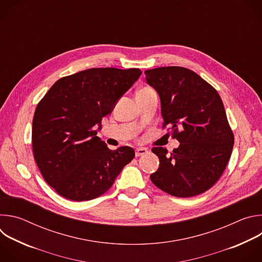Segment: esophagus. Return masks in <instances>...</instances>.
<instances>
[{
    "label": "esophagus",
    "instance_id": "34e87169",
    "mask_svg": "<svg viewBox=\"0 0 262 262\" xmlns=\"http://www.w3.org/2000/svg\"><path fill=\"white\" fill-rule=\"evenodd\" d=\"M146 154H148V150H147L146 148H137L136 150H135V155H136L137 158L138 157H142V156H144Z\"/></svg>",
    "mask_w": 262,
    "mask_h": 262
}]
</instances>
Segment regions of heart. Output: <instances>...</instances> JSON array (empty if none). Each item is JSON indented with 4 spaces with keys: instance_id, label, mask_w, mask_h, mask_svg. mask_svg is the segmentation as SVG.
Segmentation results:
<instances>
[{
    "instance_id": "heart-1",
    "label": "heart",
    "mask_w": 262,
    "mask_h": 262,
    "mask_svg": "<svg viewBox=\"0 0 262 262\" xmlns=\"http://www.w3.org/2000/svg\"><path fill=\"white\" fill-rule=\"evenodd\" d=\"M154 92H155V90L150 87H143V88L138 90L137 95H146V94H150V93H154Z\"/></svg>"
}]
</instances>
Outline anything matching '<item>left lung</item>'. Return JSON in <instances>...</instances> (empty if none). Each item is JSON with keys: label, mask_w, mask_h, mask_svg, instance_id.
<instances>
[{"label": "left lung", "mask_w": 262, "mask_h": 262, "mask_svg": "<svg viewBox=\"0 0 262 262\" xmlns=\"http://www.w3.org/2000/svg\"><path fill=\"white\" fill-rule=\"evenodd\" d=\"M145 76L160 95L163 128L168 126L180 143L171 154L163 147L152 148L160 167L151 181L175 197L206 192L225 170L234 143L217 91L184 67L148 69Z\"/></svg>", "instance_id": "8db88e82"}]
</instances>
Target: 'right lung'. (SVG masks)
I'll return each instance as SVG.
<instances>
[{
	"label": "right lung",
	"instance_id": "add662e5",
	"mask_svg": "<svg viewBox=\"0 0 262 262\" xmlns=\"http://www.w3.org/2000/svg\"><path fill=\"white\" fill-rule=\"evenodd\" d=\"M139 68H91L61 78L37 104L32 145L45 180L62 197L87 201L104 194L135 157L97 137L102 117L139 79Z\"/></svg>",
	"mask_w": 262,
	"mask_h": 262
}]
</instances>
